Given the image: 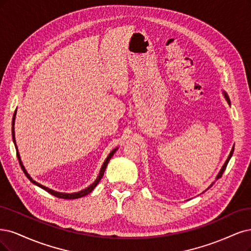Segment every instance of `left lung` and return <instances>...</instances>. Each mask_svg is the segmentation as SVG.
Segmentation results:
<instances>
[{
    "mask_svg": "<svg viewBox=\"0 0 251 251\" xmlns=\"http://www.w3.org/2000/svg\"><path fill=\"white\" fill-rule=\"evenodd\" d=\"M223 96H224V98L226 99V100H227V102L228 103H230V100H229V99H228V96H227V93L226 92V91H223ZM232 152H234V146H232V149H231V151H230V152H229V155H228V158H227V160L226 161V163L223 164V166H222V168H221V170L219 171V174H218V176H217V177H216V179H218V178H220L221 176H222V175H223V172H224V170H226V166H227V163L229 162V160H230V158H231V155H232ZM215 183H212L211 185H210V187L209 188H211L213 185H214ZM208 188V189H209ZM206 189V190H208Z\"/></svg>",
    "mask_w": 251,
    "mask_h": 251,
    "instance_id": "8db88e82",
    "label": "left lung"
}]
</instances>
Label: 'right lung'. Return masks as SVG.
I'll use <instances>...</instances> for the list:
<instances>
[{"label":"right lung","mask_w":251,"mask_h":251,"mask_svg":"<svg viewBox=\"0 0 251 251\" xmlns=\"http://www.w3.org/2000/svg\"><path fill=\"white\" fill-rule=\"evenodd\" d=\"M15 115H16V113H14L13 119H12V139H13V143H14V145H15V149H16L17 158H19L20 165H21V167H22V169H23V171H24V174L25 175V176H27V177L32 181V183H33L34 185H36V186L40 187L41 189L46 190L47 192H49L50 194L54 195V196H56V197L64 198V200H75V198H80V197H83V196H86L87 194H89V193L92 191V190L97 187V185L100 183V180L101 179V177H102V176H103V172H105V170H106V167H107V165H108L109 161L111 160L112 157H113V154L115 153V151L118 150V149L116 148V149H114L113 151H112L109 153L107 159L105 160V162H103V164H102V166H101V168H100V175H99L98 178H97L96 180H94L93 184H91L89 187H87L86 189L82 190V191H80V192H75V193H62V192H57V191H54V190H51V189H50V188H48V187H46V186H43V185L37 183L36 180H34V179L30 176V175L28 174L27 170H25V166L23 165V162H22L21 157H20V152H19V151H17V146H16V143H15V134H14V120H15Z\"/></svg>","instance_id":"add662e5"}]
</instances>
